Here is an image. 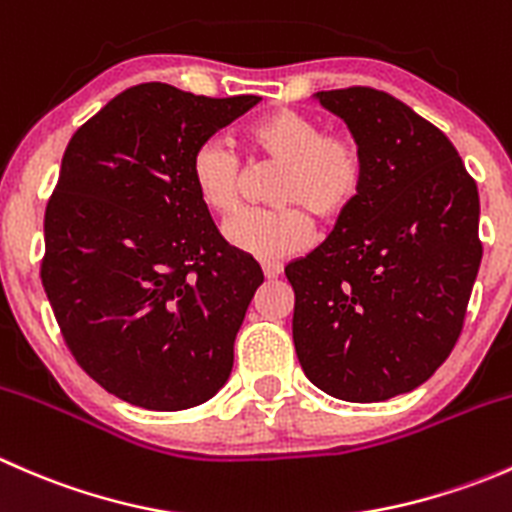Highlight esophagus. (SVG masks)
I'll return each mask as SVG.
<instances>
[{"label":"esophagus","instance_id":"34e87169","mask_svg":"<svg viewBox=\"0 0 512 512\" xmlns=\"http://www.w3.org/2000/svg\"><path fill=\"white\" fill-rule=\"evenodd\" d=\"M262 272H265L267 280H277L282 275L280 262H262Z\"/></svg>","mask_w":512,"mask_h":512}]
</instances>
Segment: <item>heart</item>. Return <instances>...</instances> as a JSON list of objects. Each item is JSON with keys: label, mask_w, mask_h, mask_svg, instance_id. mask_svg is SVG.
I'll use <instances>...</instances> for the list:
<instances>
[{"label": "heart", "mask_w": 512, "mask_h": 512, "mask_svg": "<svg viewBox=\"0 0 512 512\" xmlns=\"http://www.w3.org/2000/svg\"><path fill=\"white\" fill-rule=\"evenodd\" d=\"M247 158L255 170L277 168L270 183L272 210L242 213L225 225L235 250L262 260L302 252L312 242L309 215L324 223L342 220L359 200L366 180V156L352 133L324 131L307 113L280 108L257 118L245 133ZM240 158L220 138L195 148L190 180L200 203L220 218L237 213L245 195Z\"/></svg>", "instance_id": "heart-1"}]
</instances>
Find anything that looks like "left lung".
Returning <instances> with one entry per match:
<instances>
[{"instance_id": "left-lung-1", "label": "left lung", "mask_w": 512, "mask_h": 512, "mask_svg": "<svg viewBox=\"0 0 512 512\" xmlns=\"http://www.w3.org/2000/svg\"><path fill=\"white\" fill-rule=\"evenodd\" d=\"M314 98L361 143L366 180L327 240L285 267L294 349L334 399L386 401L431 379L461 337L483 257L478 188L399 98L369 86Z\"/></svg>"}]
</instances>
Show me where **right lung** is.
Returning a JSON list of instances; mask_svg holds the SVG:
<instances>
[{
  "mask_svg": "<svg viewBox=\"0 0 512 512\" xmlns=\"http://www.w3.org/2000/svg\"><path fill=\"white\" fill-rule=\"evenodd\" d=\"M255 103L131 86L66 146L44 215L41 285L81 369L128 404L193 409L230 376L265 277L223 240L190 160Z\"/></svg>",
  "mask_w": 512,
  "mask_h": 512,
  "instance_id": "obj_1",
  "label": "right lung"
}]
</instances>
